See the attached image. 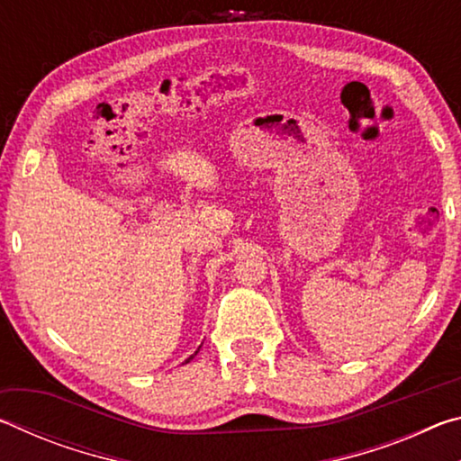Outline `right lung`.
<instances>
[{"label": "right lung", "mask_w": 461, "mask_h": 461, "mask_svg": "<svg viewBox=\"0 0 461 461\" xmlns=\"http://www.w3.org/2000/svg\"><path fill=\"white\" fill-rule=\"evenodd\" d=\"M199 348H201V346H199ZM199 348H197V352H199ZM197 352H194L193 356H189V357H186V360H185V364H189V362L193 360V357H194V356H197Z\"/></svg>", "instance_id": "1"}]
</instances>
